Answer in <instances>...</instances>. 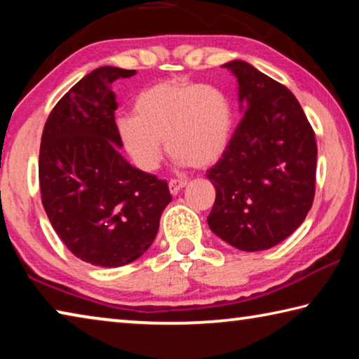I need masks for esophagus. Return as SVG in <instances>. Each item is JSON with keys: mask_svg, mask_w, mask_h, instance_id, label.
<instances>
[{"mask_svg": "<svg viewBox=\"0 0 359 359\" xmlns=\"http://www.w3.org/2000/svg\"><path fill=\"white\" fill-rule=\"evenodd\" d=\"M185 185H187V180H184V179H171V180H169V190H171L172 194H177Z\"/></svg>", "mask_w": 359, "mask_h": 359, "instance_id": "obj_1", "label": "esophagus"}]
</instances>
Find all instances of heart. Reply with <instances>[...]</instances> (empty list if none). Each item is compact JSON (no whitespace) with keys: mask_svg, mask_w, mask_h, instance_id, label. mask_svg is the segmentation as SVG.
Returning a JSON list of instances; mask_svg holds the SVG:
<instances>
[{"mask_svg":"<svg viewBox=\"0 0 359 359\" xmlns=\"http://www.w3.org/2000/svg\"><path fill=\"white\" fill-rule=\"evenodd\" d=\"M136 114L117 121L131 160L155 171L166 149L180 165L205 168L226 150L233 130V107L220 88L185 79H166L136 96Z\"/></svg>","mask_w":359,"mask_h":359,"instance_id":"heart-1","label":"heart"}]
</instances>
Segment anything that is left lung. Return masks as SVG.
<instances>
[{"label": "left lung", "instance_id": "8db88e82", "mask_svg": "<svg viewBox=\"0 0 359 359\" xmlns=\"http://www.w3.org/2000/svg\"><path fill=\"white\" fill-rule=\"evenodd\" d=\"M224 68L238 77L244 117L208 171L217 191L208 223L239 250H267L293 234L312 208L317 139L285 85L241 60Z\"/></svg>", "mask_w": 359, "mask_h": 359}]
</instances>
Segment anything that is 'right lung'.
<instances>
[{
	"mask_svg": "<svg viewBox=\"0 0 359 359\" xmlns=\"http://www.w3.org/2000/svg\"><path fill=\"white\" fill-rule=\"evenodd\" d=\"M135 69L102 66L60 100L39 149L41 201L66 248L85 263L118 267L151 245L171 203L168 182L118 154L112 82Z\"/></svg>",
	"mask_w": 359,
	"mask_h": 359,
	"instance_id": "obj_1",
	"label": "right lung"
}]
</instances>
